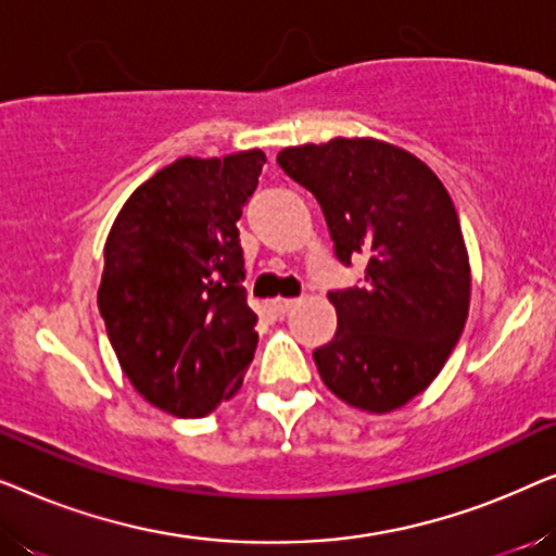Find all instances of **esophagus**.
<instances>
[{
  "label": "esophagus",
  "mask_w": 556,
  "mask_h": 556,
  "mask_svg": "<svg viewBox=\"0 0 556 556\" xmlns=\"http://www.w3.org/2000/svg\"><path fill=\"white\" fill-rule=\"evenodd\" d=\"M295 299H273L270 301V308H273V314H278V316H286L288 311H291L293 306H295Z\"/></svg>",
  "instance_id": "esophagus-1"
}]
</instances>
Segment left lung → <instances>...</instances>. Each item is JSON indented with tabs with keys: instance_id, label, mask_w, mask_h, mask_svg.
<instances>
[{
	"instance_id": "1",
	"label": "left lung",
	"mask_w": 556,
	"mask_h": 556,
	"mask_svg": "<svg viewBox=\"0 0 556 556\" xmlns=\"http://www.w3.org/2000/svg\"><path fill=\"white\" fill-rule=\"evenodd\" d=\"M278 164L321 204L339 261H367L362 286L329 293L339 326L314 352L318 375L346 405L392 413L428 390L468 318L451 194L415 154L367 136L288 147Z\"/></svg>"
}]
</instances>
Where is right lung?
I'll use <instances>...</instances> for the list:
<instances>
[{
  "instance_id": "add662e5",
  "label": "right lung",
  "mask_w": 556,
  "mask_h": 556,
  "mask_svg": "<svg viewBox=\"0 0 556 556\" xmlns=\"http://www.w3.org/2000/svg\"><path fill=\"white\" fill-rule=\"evenodd\" d=\"M263 164L261 149L177 159L128 197L105 240L109 341L134 390L174 417L212 413L253 362L238 219Z\"/></svg>"
}]
</instances>
